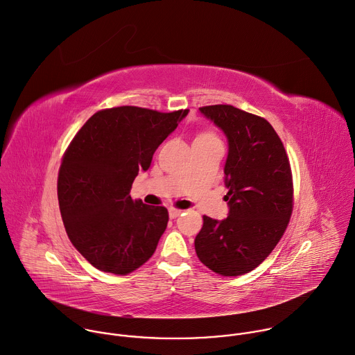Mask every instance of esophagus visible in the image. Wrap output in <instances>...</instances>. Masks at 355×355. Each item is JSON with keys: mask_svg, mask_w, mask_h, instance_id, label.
<instances>
[{"mask_svg": "<svg viewBox=\"0 0 355 355\" xmlns=\"http://www.w3.org/2000/svg\"><path fill=\"white\" fill-rule=\"evenodd\" d=\"M182 214H183V211H182V209H176V208H171V209H169V216H171L172 219H175V218L180 216Z\"/></svg>", "mask_w": 355, "mask_h": 355, "instance_id": "1", "label": "esophagus"}]
</instances>
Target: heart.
I'll use <instances>...</instances> for the list:
<instances>
[{"label":"heart","mask_w":355,"mask_h":355,"mask_svg":"<svg viewBox=\"0 0 355 355\" xmlns=\"http://www.w3.org/2000/svg\"><path fill=\"white\" fill-rule=\"evenodd\" d=\"M215 140H218V137L214 132H201L200 135H197L194 141H215Z\"/></svg>","instance_id":"heart-1"}]
</instances>
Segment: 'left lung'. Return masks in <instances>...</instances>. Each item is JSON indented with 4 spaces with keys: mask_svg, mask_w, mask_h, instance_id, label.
Wrapping results in <instances>:
<instances>
[{
    "mask_svg": "<svg viewBox=\"0 0 355 355\" xmlns=\"http://www.w3.org/2000/svg\"><path fill=\"white\" fill-rule=\"evenodd\" d=\"M200 112L226 136L225 186L229 216L204 215L194 247L200 261L222 276L257 268L282 239L293 211V179L283 143L270 123L233 105Z\"/></svg>",
    "mask_w": 355,
    "mask_h": 355,
    "instance_id": "left-lung-1",
    "label": "left lung"
}]
</instances>
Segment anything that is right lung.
Instances as JSON below:
<instances>
[{"instance_id":"add662e5","label":"right lung","mask_w":355,"mask_h":355,"mask_svg":"<svg viewBox=\"0 0 355 355\" xmlns=\"http://www.w3.org/2000/svg\"><path fill=\"white\" fill-rule=\"evenodd\" d=\"M189 110L116 107L94 114L76 133L58 173V201L69 240L97 269L126 275L154 254L169 215L130 197L159 144Z\"/></svg>"}]
</instances>
